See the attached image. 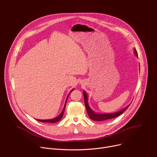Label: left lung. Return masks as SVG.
<instances>
[{"label":"left lung","instance_id":"left-lung-1","mask_svg":"<svg viewBox=\"0 0 157 157\" xmlns=\"http://www.w3.org/2000/svg\"><path fill=\"white\" fill-rule=\"evenodd\" d=\"M134 52L136 54L137 56H138L137 55V50L135 49L134 50ZM83 96H84V103H85V106H86V109L87 110V114L91 120L95 121H105V120H108V119H113V118H116L118 116H119L121 114H122L124 112L128 107V106L130 105V104L127 106L126 107H125L124 109L116 112V113H110V114H97L89 107V105H88V97L87 96V94L86 93V92L84 91H83Z\"/></svg>","mask_w":157,"mask_h":157}]
</instances>
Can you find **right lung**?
Returning <instances> with one entry per match:
<instances>
[{
  "label": "right lung",
  "instance_id": "1",
  "mask_svg": "<svg viewBox=\"0 0 157 157\" xmlns=\"http://www.w3.org/2000/svg\"><path fill=\"white\" fill-rule=\"evenodd\" d=\"M73 90H74V89H72V90L71 91V92H72ZM71 92H70V93H71ZM70 94L68 95V96H67V98H66V102H65V104H64V107H63V109L62 112H61V114H60L58 117H55V118H54V119H47V120L36 119V120L38 121H40V122H49V123H55V122H58L59 121H60V120L61 119V118L63 117V114H64V109H65L66 104V102H67V99H68Z\"/></svg>",
  "mask_w": 157,
  "mask_h": 157
}]
</instances>
